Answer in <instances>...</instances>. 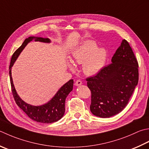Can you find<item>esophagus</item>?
Returning a JSON list of instances; mask_svg holds the SVG:
<instances>
[{"instance_id":"34e87169","label":"esophagus","mask_w":149,"mask_h":149,"mask_svg":"<svg viewBox=\"0 0 149 149\" xmlns=\"http://www.w3.org/2000/svg\"><path fill=\"white\" fill-rule=\"evenodd\" d=\"M81 84H82V81H81L77 80V81H75V86H78L81 85Z\"/></svg>"}]
</instances>
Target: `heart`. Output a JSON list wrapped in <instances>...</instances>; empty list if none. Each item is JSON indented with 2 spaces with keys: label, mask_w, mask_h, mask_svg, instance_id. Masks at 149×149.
<instances>
[{
  "label": "heart",
  "mask_w": 149,
  "mask_h": 149,
  "mask_svg": "<svg viewBox=\"0 0 149 149\" xmlns=\"http://www.w3.org/2000/svg\"><path fill=\"white\" fill-rule=\"evenodd\" d=\"M107 50L97 48L94 40H88L83 42L72 53V62L75 65H81L83 73L88 76L95 75L100 72L106 62ZM72 63L68 62L67 66L70 70L75 69Z\"/></svg>",
  "instance_id": "obj_1"
}]
</instances>
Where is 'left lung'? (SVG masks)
I'll return each mask as SVG.
<instances>
[{
	"label": "left lung",
	"instance_id": "left-lung-1",
	"mask_svg": "<svg viewBox=\"0 0 149 149\" xmlns=\"http://www.w3.org/2000/svg\"><path fill=\"white\" fill-rule=\"evenodd\" d=\"M111 61L95 76L86 79L92 94L90 111L102 118L112 117L125 109L139 79L138 61L125 39Z\"/></svg>",
	"mask_w": 149,
	"mask_h": 149
}]
</instances>
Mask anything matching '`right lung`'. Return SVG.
<instances>
[{
	"instance_id": "add662e5",
	"label": "right lung",
	"mask_w": 149,
	"mask_h": 149,
	"mask_svg": "<svg viewBox=\"0 0 149 149\" xmlns=\"http://www.w3.org/2000/svg\"><path fill=\"white\" fill-rule=\"evenodd\" d=\"M35 40V41H39L45 43L51 42V40L48 38H42L39 37H29L24 40L22 45L14 52L11 59L10 65L9 70L10 74V83L12 90L14 100L16 103L29 118L39 123H52L59 121L63 118L65 112V100L69 93L73 90V84L74 80L70 79L68 82L63 85L59 90L57 92L52 100L48 103L40 106H34L31 104L26 103L23 101L17 94L15 88L13 79L11 77V68L14 65L15 62L22 51L26 47L28 44L31 40Z\"/></svg>"
}]
</instances>
